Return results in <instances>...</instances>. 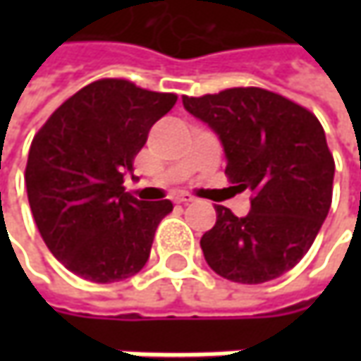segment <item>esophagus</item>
<instances>
[{
    "label": "esophagus",
    "mask_w": 361,
    "mask_h": 361,
    "mask_svg": "<svg viewBox=\"0 0 361 361\" xmlns=\"http://www.w3.org/2000/svg\"><path fill=\"white\" fill-rule=\"evenodd\" d=\"M174 202H178V204H188V202L195 201V197L192 195H188V192H180V195H174Z\"/></svg>",
    "instance_id": "34e87169"
}]
</instances>
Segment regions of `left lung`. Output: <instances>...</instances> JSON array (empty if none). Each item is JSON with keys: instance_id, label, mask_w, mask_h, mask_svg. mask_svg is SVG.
I'll return each instance as SVG.
<instances>
[{"instance_id": "obj_1", "label": "left lung", "mask_w": 361, "mask_h": 361, "mask_svg": "<svg viewBox=\"0 0 361 361\" xmlns=\"http://www.w3.org/2000/svg\"><path fill=\"white\" fill-rule=\"evenodd\" d=\"M183 106L219 136L231 183L253 192L245 216L215 207V227L201 237L209 267L235 283L283 275L310 251L331 207L336 164L319 120L261 88L183 96Z\"/></svg>"}]
</instances>
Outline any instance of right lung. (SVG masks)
Here are the masks:
<instances>
[{"mask_svg": "<svg viewBox=\"0 0 361 361\" xmlns=\"http://www.w3.org/2000/svg\"><path fill=\"white\" fill-rule=\"evenodd\" d=\"M174 104V94L98 80L68 98L34 136L27 201L42 239L66 269L114 283L146 265L173 202L138 201L122 183L148 130Z\"/></svg>", "mask_w": 361, "mask_h": 361, "instance_id": "right-lung-1", "label": "right lung"}]
</instances>
